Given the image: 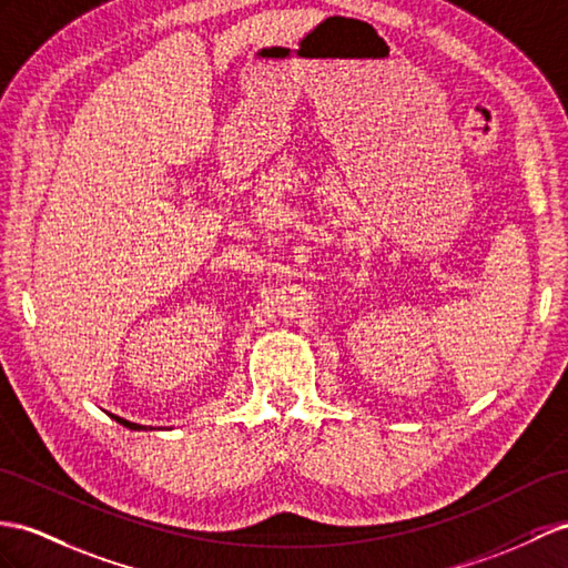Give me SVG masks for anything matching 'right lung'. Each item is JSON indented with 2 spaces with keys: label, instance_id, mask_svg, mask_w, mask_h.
I'll list each match as a JSON object with an SVG mask.
<instances>
[{
  "label": "right lung",
  "instance_id": "obj_1",
  "mask_svg": "<svg viewBox=\"0 0 568 568\" xmlns=\"http://www.w3.org/2000/svg\"><path fill=\"white\" fill-rule=\"evenodd\" d=\"M112 419H118L120 425H124V427H129V429H145L143 425H134V423H129V419H124V417H118V415H112Z\"/></svg>",
  "mask_w": 568,
  "mask_h": 568
}]
</instances>
